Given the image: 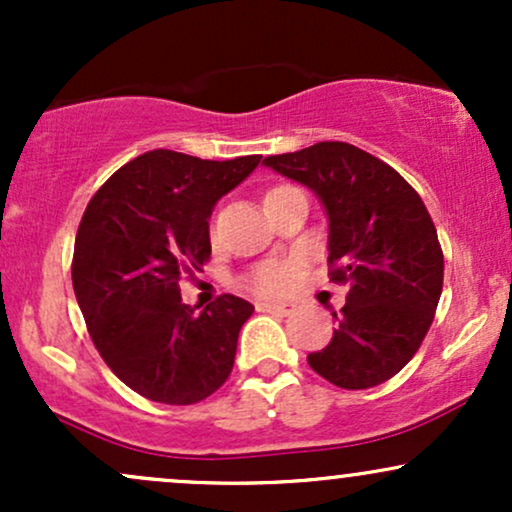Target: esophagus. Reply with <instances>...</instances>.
I'll return each instance as SVG.
<instances>
[{"label":"esophagus","mask_w":512,"mask_h":512,"mask_svg":"<svg viewBox=\"0 0 512 512\" xmlns=\"http://www.w3.org/2000/svg\"><path fill=\"white\" fill-rule=\"evenodd\" d=\"M257 310L260 313H276V315H291L296 310L293 303H274V301H260L257 303Z\"/></svg>","instance_id":"esophagus-1"}]
</instances>
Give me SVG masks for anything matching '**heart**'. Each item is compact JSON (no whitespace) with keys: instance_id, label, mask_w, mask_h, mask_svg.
Listing matches in <instances>:
<instances>
[{"instance_id":"b5f03b06","label":"heart","mask_w":512,"mask_h":512,"mask_svg":"<svg viewBox=\"0 0 512 512\" xmlns=\"http://www.w3.org/2000/svg\"><path fill=\"white\" fill-rule=\"evenodd\" d=\"M296 190L291 185H276L272 190H267V197L279 195V192ZM301 276V262L298 260H267L260 262L257 267L250 269L248 274V286L257 293H267V296H274V293H286Z\"/></svg>"}]
</instances>
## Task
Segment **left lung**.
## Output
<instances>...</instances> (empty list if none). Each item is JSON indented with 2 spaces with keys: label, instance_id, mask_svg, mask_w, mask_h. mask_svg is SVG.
Instances as JSON below:
<instances>
[{
  "label": "left lung",
  "instance_id": "1",
  "mask_svg": "<svg viewBox=\"0 0 512 512\" xmlns=\"http://www.w3.org/2000/svg\"><path fill=\"white\" fill-rule=\"evenodd\" d=\"M303 182L330 219V281L346 286L339 327L310 368L342 390L397 375L424 342L440 291L443 250L419 192L395 168L346 142L264 158Z\"/></svg>",
  "mask_w": 512,
  "mask_h": 512
}]
</instances>
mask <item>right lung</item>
<instances>
[{"mask_svg":"<svg viewBox=\"0 0 512 512\" xmlns=\"http://www.w3.org/2000/svg\"><path fill=\"white\" fill-rule=\"evenodd\" d=\"M260 158L146 151L115 170L81 216L72 284L88 334L117 378L151 402L197 404L231 375L255 308L223 293L197 310L182 303L180 281L209 262L211 209Z\"/></svg>","mask_w":512,"mask_h":512,"instance_id":"1","label":"right lung"}]
</instances>
